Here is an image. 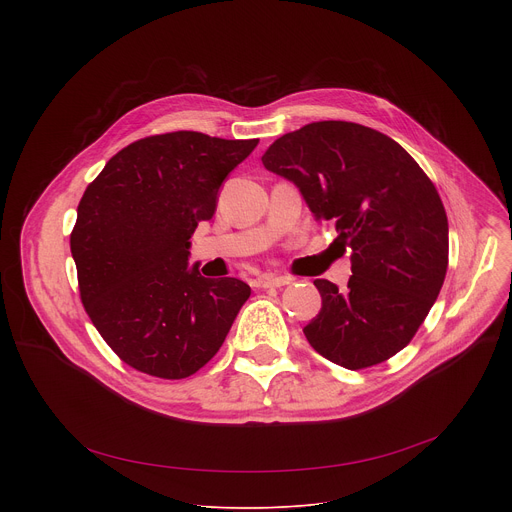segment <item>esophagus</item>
Listing matches in <instances>:
<instances>
[{
  "instance_id": "34e87169",
  "label": "esophagus",
  "mask_w": 512,
  "mask_h": 512,
  "mask_svg": "<svg viewBox=\"0 0 512 512\" xmlns=\"http://www.w3.org/2000/svg\"><path fill=\"white\" fill-rule=\"evenodd\" d=\"M255 287H283L289 283V277H279V275H263L253 281Z\"/></svg>"
}]
</instances>
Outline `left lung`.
Returning <instances> with one entry per match:
<instances>
[{"mask_svg":"<svg viewBox=\"0 0 512 512\" xmlns=\"http://www.w3.org/2000/svg\"><path fill=\"white\" fill-rule=\"evenodd\" d=\"M263 166L294 184L350 251L348 287L316 279L320 314L304 328L324 358L356 371L409 344L448 269V216L397 141L350 121H314L275 139Z\"/></svg>","mask_w":512,"mask_h":512,"instance_id":"left-lung-1","label":"left lung"}]
</instances>
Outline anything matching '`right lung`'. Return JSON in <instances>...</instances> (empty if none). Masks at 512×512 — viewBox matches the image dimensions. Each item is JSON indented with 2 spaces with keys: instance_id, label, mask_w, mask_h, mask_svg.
Instances as JSON below:
<instances>
[{
  "instance_id": "obj_1",
  "label": "right lung",
  "mask_w": 512,
  "mask_h": 512,
  "mask_svg": "<svg viewBox=\"0 0 512 512\" xmlns=\"http://www.w3.org/2000/svg\"><path fill=\"white\" fill-rule=\"evenodd\" d=\"M259 139L174 131L115 154L85 190L70 235L81 300L129 367L184 379L223 346L251 287L188 265L225 178Z\"/></svg>"
}]
</instances>
